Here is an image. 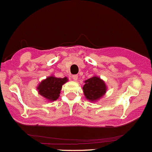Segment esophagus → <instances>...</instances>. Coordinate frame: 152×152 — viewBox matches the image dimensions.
<instances>
[{
    "mask_svg": "<svg viewBox=\"0 0 152 152\" xmlns=\"http://www.w3.org/2000/svg\"><path fill=\"white\" fill-rule=\"evenodd\" d=\"M72 79H73L74 81H77L78 76H76V75H73V76H72Z\"/></svg>",
    "mask_w": 152,
    "mask_h": 152,
    "instance_id": "1",
    "label": "esophagus"
}]
</instances>
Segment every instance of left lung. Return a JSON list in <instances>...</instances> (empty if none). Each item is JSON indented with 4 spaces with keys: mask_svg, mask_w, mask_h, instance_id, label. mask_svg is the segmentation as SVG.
<instances>
[{
    "mask_svg": "<svg viewBox=\"0 0 152 152\" xmlns=\"http://www.w3.org/2000/svg\"><path fill=\"white\" fill-rule=\"evenodd\" d=\"M85 96L90 102H97L107 93V87L104 81L97 76H93L85 81L83 87Z\"/></svg>",
    "mask_w": 152,
    "mask_h": 152,
    "instance_id": "obj_1",
    "label": "left lung"
}]
</instances>
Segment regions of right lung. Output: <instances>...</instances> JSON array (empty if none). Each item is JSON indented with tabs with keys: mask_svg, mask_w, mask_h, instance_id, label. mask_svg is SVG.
I'll list each match as a JSON object with an SVG mask.
<instances>
[{
	"mask_svg": "<svg viewBox=\"0 0 152 152\" xmlns=\"http://www.w3.org/2000/svg\"><path fill=\"white\" fill-rule=\"evenodd\" d=\"M68 81L67 77L57 78L50 75L38 85V93L48 102H54L59 97L62 87Z\"/></svg>",
	"mask_w": 152,
	"mask_h": 152,
	"instance_id": "obj_1",
	"label": "right lung"
}]
</instances>
